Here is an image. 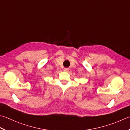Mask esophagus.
I'll use <instances>...</instances> for the list:
<instances>
[{
    "label": "esophagus",
    "mask_w": 130,
    "mask_h": 130,
    "mask_svg": "<svg viewBox=\"0 0 130 130\" xmlns=\"http://www.w3.org/2000/svg\"><path fill=\"white\" fill-rule=\"evenodd\" d=\"M69 70V68H64V69H63V71H64V72H68Z\"/></svg>",
    "instance_id": "34e87169"
}]
</instances>
